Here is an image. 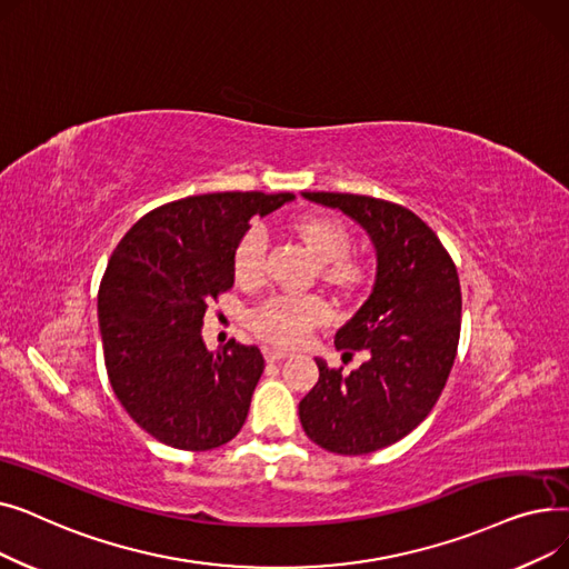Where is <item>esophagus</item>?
Listing matches in <instances>:
<instances>
[{
    "label": "esophagus",
    "instance_id": "esophagus-1",
    "mask_svg": "<svg viewBox=\"0 0 569 569\" xmlns=\"http://www.w3.org/2000/svg\"><path fill=\"white\" fill-rule=\"evenodd\" d=\"M286 357H290V352L283 350V348H274V346L264 348V360L267 362H281V360H286Z\"/></svg>",
    "mask_w": 569,
    "mask_h": 569
}]
</instances>
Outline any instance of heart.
I'll use <instances>...</instances> for the list:
<instances>
[{
    "mask_svg": "<svg viewBox=\"0 0 569 569\" xmlns=\"http://www.w3.org/2000/svg\"><path fill=\"white\" fill-rule=\"evenodd\" d=\"M297 232L320 262L322 277L335 286H352L360 281V267L346 256L350 234L346 226L332 217L309 214L297 221ZM269 237L262 226H251L234 249V274L242 283H258L267 269ZM330 318V307L316 295H274L262 302L251 322L256 330L277 343L302 341L311 327Z\"/></svg>",
    "mask_w": 569,
    "mask_h": 569,
    "instance_id": "1",
    "label": "heart"
}]
</instances>
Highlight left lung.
<instances>
[{
	"instance_id": "8db88e82",
	"label": "left lung",
	"mask_w": 569,
	"mask_h": 569,
	"mask_svg": "<svg viewBox=\"0 0 569 569\" xmlns=\"http://www.w3.org/2000/svg\"><path fill=\"white\" fill-rule=\"evenodd\" d=\"M302 196L339 209L369 234L376 279L335 337L339 350H367L369 360L343 376L316 357L320 378L300 401V422L327 452L369 455L408 436L436 406L459 346V274L410 209L355 193Z\"/></svg>"
}]
</instances>
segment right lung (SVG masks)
Returning <instances> with one entry per match:
<instances>
[{"label":"right lung","instance_id":"obj_1","mask_svg":"<svg viewBox=\"0 0 569 569\" xmlns=\"http://www.w3.org/2000/svg\"><path fill=\"white\" fill-rule=\"evenodd\" d=\"M292 193L189 196L144 214L112 251L99 288L108 378L133 422L177 450L204 452L242 429L264 360L234 339L209 352L207 305L234 283L253 217Z\"/></svg>","mask_w":569,"mask_h":569}]
</instances>
